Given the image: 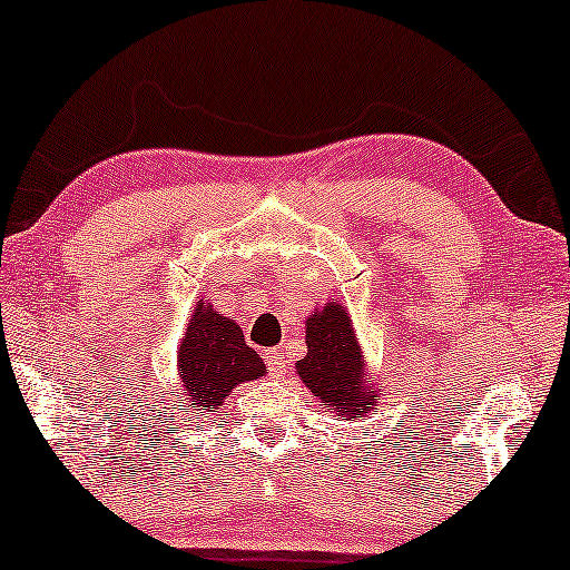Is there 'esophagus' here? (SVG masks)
<instances>
[{
  "mask_svg": "<svg viewBox=\"0 0 570 570\" xmlns=\"http://www.w3.org/2000/svg\"><path fill=\"white\" fill-rule=\"evenodd\" d=\"M263 358H266L271 376H276V380H282V376L286 374V358H284L282 351H278V348H268L266 354H263Z\"/></svg>",
  "mask_w": 570,
  "mask_h": 570,
  "instance_id": "esophagus-1",
  "label": "esophagus"
}]
</instances>
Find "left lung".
<instances>
[{
    "label": "left lung",
    "instance_id": "8db88e82",
    "mask_svg": "<svg viewBox=\"0 0 570 570\" xmlns=\"http://www.w3.org/2000/svg\"><path fill=\"white\" fill-rule=\"evenodd\" d=\"M304 343L307 356L296 362V374L327 411L338 413L343 421L364 419L376 411L382 390H376L374 376L366 374L362 343L346 307L327 302L309 315Z\"/></svg>",
    "mask_w": 570,
    "mask_h": 570
}]
</instances>
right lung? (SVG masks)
I'll list each match as a JSON object with an SVG mask.
<instances>
[{
    "mask_svg": "<svg viewBox=\"0 0 570 570\" xmlns=\"http://www.w3.org/2000/svg\"><path fill=\"white\" fill-rule=\"evenodd\" d=\"M178 374V397H183L178 413L206 415L219 411V405L237 384L266 374V364L247 346L235 320L216 315L212 304L202 299L180 341Z\"/></svg>",
    "mask_w": 570,
    "mask_h": 570,
    "instance_id": "right-lung-1",
    "label": "right lung"
}]
</instances>
